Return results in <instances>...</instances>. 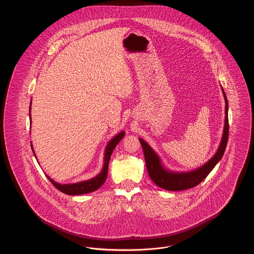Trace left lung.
Returning a JSON list of instances; mask_svg holds the SVG:
<instances>
[{
  "label": "left lung",
  "instance_id": "obj_1",
  "mask_svg": "<svg viewBox=\"0 0 254 254\" xmlns=\"http://www.w3.org/2000/svg\"><path fill=\"white\" fill-rule=\"evenodd\" d=\"M223 93L226 101V110H225L226 118H225V127H224L222 142L215 155L200 169H196L194 171L185 172V173L169 172L162 167L160 159L158 157L157 154L153 151V149L147 145L144 140L140 139V143L144 150L145 166H146L148 175L158 187L165 189L167 190H171V191L184 190L194 188L205 179V177L209 174V172L216 166L218 162L221 160V158L223 157L225 149L227 147V144H228V139H229V117H228L229 104H228L227 96L224 90H223Z\"/></svg>",
  "mask_w": 254,
  "mask_h": 254
}]
</instances>
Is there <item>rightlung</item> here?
Masks as SVG:
<instances>
[{
    "label": "right lung",
    "mask_w": 254,
    "mask_h": 254,
    "mask_svg": "<svg viewBox=\"0 0 254 254\" xmlns=\"http://www.w3.org/2000/svg\"><path fill=\"white\" fill-rule=\"evenodd\" d=\"M29 111H30V108H29ZM29 116H30V114H29ZM30 120H31V118H30ZM124 136H125V132L122 131L118 135H116L107 145L106 153H105V160H104L105 161L104 168L102 169L101 173H99L96 177H94L90 180H87V181L79 182V183H76V184L61 185V184L53 181L48 176L49 181L52 183V185L57 190H59L60 191L64 192V193L68 194V195H81V194L89 193V192L95 191L99 188H101V186L106 181L107 176H108V171H109V159H110V156H111L114 148L116 147L117 144L121 141L122 138ZM31 148H32V151L34 153L32 145H31ZM34 155H35V153H34Z\"/></svg>",
    "instance_id": "right-lung-1"
}]
</instances>
